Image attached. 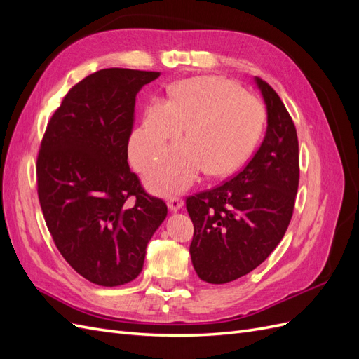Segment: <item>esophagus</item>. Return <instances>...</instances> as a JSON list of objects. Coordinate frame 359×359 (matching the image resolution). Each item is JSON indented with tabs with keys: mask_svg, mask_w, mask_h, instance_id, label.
Segmentation results:
<instances>
[{
	"mask_svg": "<svg viewBox=\"0 0 359 359\" xmlns=\"http://www.w3.org/2000/svg\"><path fill=\"white\" fill-rule=\"evenodd\" d=\"M168 206H169L170 211H178V210H181L182 206H184V201L180 196H172L168 201Z\"/></svg>",
	"mask_w": 359,
	"mask_h": 359,
	"instance_id": "esophagus-1",
	"label": "esophagus"
}]
</instances>
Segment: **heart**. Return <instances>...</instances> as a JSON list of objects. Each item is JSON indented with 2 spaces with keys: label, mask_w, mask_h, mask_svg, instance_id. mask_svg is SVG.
<instances>
[{
  "label": "heart",
  "mask_w": 359,
  "mask_h": 359,
  "mask_svg": "<svg viewBox=\"0 0 359 359\" xmlns=\"http://www.w3.org/2000/svg\"><path fill=\"white\" fill-rule=\"evenodd\" d=\"M264 123L262 104L236 83L201 76L178 83L135 133V165L142 169L175 142L182 126L184 144L149 168L145 181L160 194L180 193L205 170L222 177L252 153Z\"/></svg>",
  "instance_id": "1"
}]
</instances>
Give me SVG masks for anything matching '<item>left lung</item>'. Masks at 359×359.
Instances as JSON below:
<instances>
[{
	"mask_svg": "<svg viewBox=\"0 0 359 359\" xmlns=\"http://www.w3.org/2000/svg\"><path fill=\"white\" fill-rule=\"evenodd\" d=\"M266 106V133L231 180L189 196L190 255L201 280L229 283L273 253L290 223L299 182L297 128L278 94L255 78Z\"/></svg>",
	"mask_w": 359,
	"mask_h": 359,
	"instance_id": "left-lung-1",
	"label": "left lung"
}]
</instances>
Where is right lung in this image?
<instances>
[{
  "mask_svg": "<svg viewBox=\"0 0 359 359\" xmlns=\"http://www.w3.org/2000/svg\"><path fill=\"white\" fill-rule=\"evenodd\" d=\"M158 72L103 69L86 76L52 115L37 157V193L52 240L94 285L135 280L168 206L127 163L136 94Z\"/></svg>",
  "mask_w": 359,
  "mask_h": 359,
  "instance_id": "add662e5",
  "label": "right lung"
}]
</instances>
